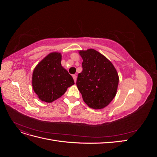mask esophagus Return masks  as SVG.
I'll list each match as a JSON object with an SVG mask.
<instances>
[{"instance_id": "obj_1", "label": "esophagus", "mask_w": 157, "mask_h": 157, "mask_svg": "<svg viewBox=\"0 0 157 157\" xmlns=\"http://www.w3.org/2000/svg\"><path fill=\"white\" fill-rule=\"evenodd\" d=\"M73 79H74L75 82H76V81H77V75H73Z\"/></svg>"}]
</instances>
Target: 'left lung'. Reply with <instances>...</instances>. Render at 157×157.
Masks as SVG:
<instances>
[{
	"label": "left lung",
	"mask_w": 157,
	"mask_h": 157,
	"mask_svg": "<svg viewBox=\"0 0 157 157\" xmlns=\"http://www.w3.org/2000/svg\"><path fill=\"white\" fill-rule=\"evenodd\" d=\"M82 71L78 73L77 86L84 101L92 109L107 106L115 98L118 75L112 63L94 49L80 51Z\"/></svg>",
	"instance_id": "1"
}]
</instances>
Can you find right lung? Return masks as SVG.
I'll list each match as a JSON object with an SVG mask.
<instances>
[{"mask_svg": "<svg viewBox=\"0 0 157 157\" xmlns=\"http://www.w3.org/2000/svg\"><path fill=\"white\" fill-rule=\"evenodd\" d=\"M61 54L52 52L33 71V88L42 101L51 103L56 100L75 84L71 75L61 66Z\"/></svg>", "mask_w": 157, "mask_h": 157, "instance_id": "right-lung-1", "label": "right lung"}]
</instances>
